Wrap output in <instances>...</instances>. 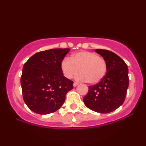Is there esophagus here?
Returning <instances> with one entry per match:
<instances>
[{
    "label": "esophagus",
    "mask_w": 146,
    "mask_h": 146,
    "mask_svg": "<svg viewBox=\"0 0 146 146\" xmlns=\"http://www.w3.org/2000/svg\"><path fill=\"white\" fill-rule=\"evenodd\" d=\"M79 84V83H78V82H75L74 83H73V86L74 87H76L77 86H78V85Z\"/></svg>",
    "instance_id": "1"
}]
</instances>
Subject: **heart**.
<instances>
[{
    "instance_id": "heart-1",
    "label": "heart",
    "mask_w": 146,
    "mask_h": 146,
    "mask_svg": "<svg viewBox=\"0 0 146 146\" xmlns=\"http://www.w3.org/2000/svg\"><path fill=\"white\" fill-rule=\"evenodd\" d=\"M63 75L68 79L76 76L80 72V78L87 82L95 84L104 78L107 71L106 62L102 57L93 52L82 51L75 53L71 59L65 58L61 62Z\"/></svg>"
}]
</instances>
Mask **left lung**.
<instances>
[{"mask_svg":"<svg viewBox=\"0 0 146 146\" xmlns=\"http://www.w3.org/2000/svg\"><path fill=\"white\" fill-rule=\"evenodd\" d=\"M95 51L106 62V74L100 82L88 87L84 98L87 108L100 113L113 112L123 104L128 88V68L125 62L113 52L104 49Z\"/></svg>","mask_w":146,"mask_h":146,"instance_id":"obj_1","label":"left lung"}]
</instances>
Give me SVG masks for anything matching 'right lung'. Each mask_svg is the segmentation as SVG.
Wrapping results in <instances>:
<instances>
[{
	"label": "right lung",
	"mask_w": 146,
	"mask_h": 146,
	"mask_svg": "<svg viewBox=\"0 0 146 146\" xmlns=\"http://www.w3.org/2000/svg\"><path fill=\"white\" fill-rule=\"evenodd\" d=\"M70 48L38 52L23 68L21 84L23 100L31 110L40 115L56 112L62 106L73 82L65 78L61 62Z\"/></svg>",
	"instance_id": "obj_1"
}]
</instances>
